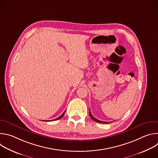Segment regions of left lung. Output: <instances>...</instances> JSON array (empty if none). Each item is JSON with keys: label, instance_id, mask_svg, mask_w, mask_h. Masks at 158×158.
<instances>
[{"label": "left lung", "instance_id": "left-lung-1", "mask_svg": "<svg viewBox=\"0 0 158 158\" xmlns=\"http://www.w3.org/2000/svg\"><path fill=\"white\" fill-rule=\"evenodd\" d=\"M89 116H90V117L91 118V119H93V120H94V121H96V122H98V123H106V124H107V123H109V122H104V121H99V120H98V119H97L96 118H95L93 115H92V114H91V111H90V110H89Z\"/></svg>", "mask_w": 158, "mask_h": 158}]
</instances>
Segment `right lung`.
<instances>
[{"label": "right lung", "mask_w": 158, "mask_h": 158, "mask_svg": "<svg viewBox=\"0 0 158 158\" xmlns=\"http://www.w3.org/2000/svg\"><path fill=\"white\" fill-rule=\"evenodd\" d=\"M65 111H64V112H63V114L61 115V116H60L59 118H56V119H54V120H52V121H56V120H58V119H60V118H62V117H63V116H64V113H65Z\"/></svg>", "instance_id": "add662e5"}]
</instances>
